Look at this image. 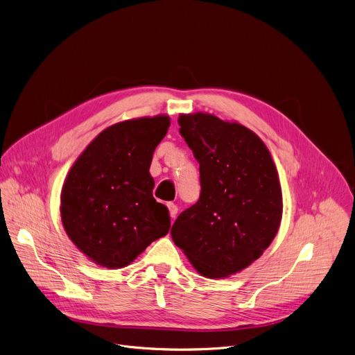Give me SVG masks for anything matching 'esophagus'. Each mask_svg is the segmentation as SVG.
Wrapping results in <instances>:
<instances>
[{
	"mask_svg": "<svg viewBox=\"0 0 355 355\" xmlns=\"http://www.w3.org/2000/svg\"><path fill=\"white\" fill-rule=\"evenodd\" d=\"M168 207H169V212H171V216L175 219L176 216H178V212H179V209H178V206L175 205V203H168Z\"/></svg>",
	"mask_w": 355,
	"mask_h": 355,
	"instance_id": "34e87169",
	"label": "esophagus"
}]
</instances>
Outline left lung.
<instances>
[{
  "label": "left lung",
  "mask_w": 355,
  "mask_h": 355,
  "mask_svg": "<svg viewBox=\"0 0 355 355\" xmlns=\"http://www.w3.org/2000/svg\"><path fill=\"white\" fill-rule=\"evenodd\" d=\"M199 163V200L172 226L173 242L199 274L225 278L257 261L282 216L277 168L263 141L238 123L205 114L179 117Z\"/></svg>",
  "instance_id": "obj_1"
}]
</instances>
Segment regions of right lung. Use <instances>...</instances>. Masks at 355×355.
Instances as JSON below:
<instances>
[{
    "label": "right lung",
    "mask_w": 355,
    "mask_h": 355,
    "mask_svg": "<svg viewBox=\"0 0 355 355\" xmlns=\"http://www.w3.org/2000/svg\"><path fill=\"white\" fill-rule=\"evenodd\" d=\"M168 116L126 120L103 130L80 155L62 186L61 220L97 265L121 268L169 232V209L153 198V152Z\"/></svg>",
    "instance_id": "add662e5"
}]
</instances>
